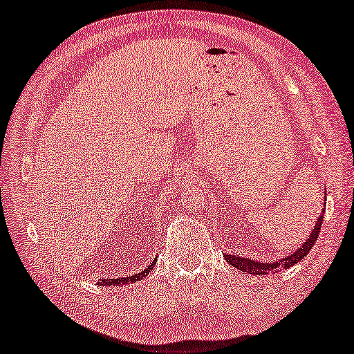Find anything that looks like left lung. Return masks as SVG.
<instances>
[{
	"instance_id": "1",
	"label": "left lung",
	"mask_w": 354,
	"mask_h": 354,
	"mask_svg": "<svg viewBox=\"0 0 354 354\" xmlns=\"http://www.w3.org/2000/svg\"><path fill=\"white\" fill-rule=\"evenodd\" d=\"M326 195V194H325ZM325 212V209L322 210ZM322 223H324V215H320L317 218V223L316 226H314L311 235L308 236L305 240V243L301 244V246L294 250L292 254H289L285 259H281L279 261H269V263H263V261H257V260H250L246 259V257H239V255H227L224 254V259H226L227 263H230L234 268L240 269L243 272H248V274H254V275H260V274H271V272H279L281 268H291L294 265H297L300 260H304L305 257L310 254V250L313 249L314 243H316L319 232H320V227H322Z\"/></svg>"
}]
</instances>
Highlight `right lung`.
<instances>
[{"mask_svg":"<svg viewBox=\"0 0 354 354\" xmlns=\"http://www.w3.org/2000/svg\"><path fill=\"white\" fill-rule=\"evenodd\" d=\"M156 265V260H153L150 265H149V268H145V269H142V271H139L138 274H134V275H128V277H118V279H102L100 281H99V285L100 286H124V285H128V283H133V281H139V280H142L144 277H147V275H149L150 272H151V269H153V266Z\"/></svg>","mask_w":354,"mask_h":354,"instance_id":"right-lung-1","label":"right lung"}]
</instances>
